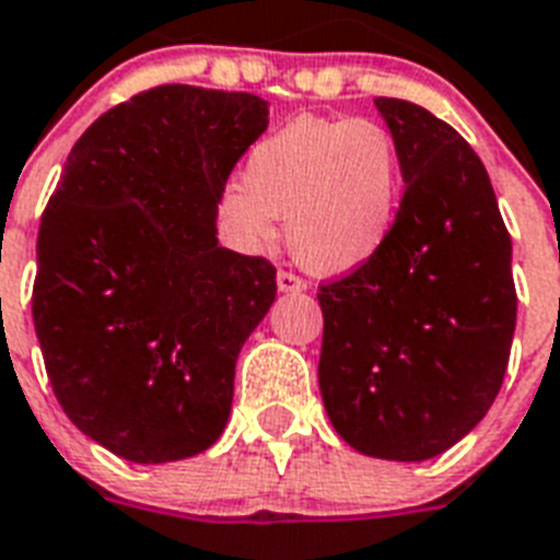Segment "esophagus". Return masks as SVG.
Masks as SVG:
<instances>
[{
    "label": "esophagus",
    "mask_w": 560,
    "mask_h": 560,
    "mask_svg": "<svg viewBox=\"0 0 560 560\" xmlns=\"http://www.w3.org/2000/svg\"><path fill=\"white\" fill-rule=\"evenodd\" d=\"M277 289H280V292H306V280L292 275V271H280V275H277Z\"/></svg>",
    "instance_id": "obj_1"
}]
</instances>
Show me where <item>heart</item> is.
<instances>
[{
	"instance_id": "obj_1",
	"label": "heart",
	"mask_w": 560,
	"mask_h": 560,
	"mask_svg": "<svg viewBox=\"0 0 560 560\" xmlns=\"http://www.w3.org/2000/svg\"><path fill=\"white\" fill-rule=\"evenodd\" d=\"M243 176L217 199L228 240L266 252L277 243V219H285L294 257L329 277L382 257L407 190L399 141L378 120L352 115L289 120L252 147Z\"/></svg>"
}]
</instances>
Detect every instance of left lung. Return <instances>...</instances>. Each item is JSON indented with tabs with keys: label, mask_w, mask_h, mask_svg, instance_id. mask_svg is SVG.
I'll list each match as a JSON object with an SVG mask.
<instances>
[{
	"label": "left lung",
	"mask_w": 560,
	"mask_h": 560,
	"mask_svg": "<svg viewBox=\"0 0 560 560\" xmlns=\"http://www.w3.org/2000/svg\"><path fill=\"white\" fill-rule=\"evenodd\" d=\"M375 109L405 155V202L382 257L320 285L317 384L358 454L422 463L498 399L517 320L512 240L457 129L399 97Z\"/></svg>",
	"instance_id": "left-lung-1"
}]
</instances>
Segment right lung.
Here are the masks:
<instances>
[{
    "label": "right lung",
    "instance_id": "add662e5",
    "mask_svg": "<svg viewBox=\"0 0 560 560\" xmlns=\"http://www.w3.org/2000/svg\"><path fill=\"white\" fill-rule=\"evenodd\" d=\"M268 127L245 92L155 86L71 147L37 236L34 329L71 422L129 463L208 451L275 266L217 240V199Z\"/></svg>",
    "mask_w": 560,
    "mask_h": 560
}]
</instances>
